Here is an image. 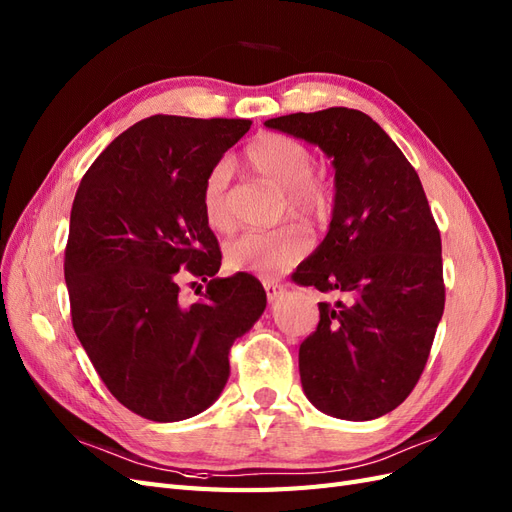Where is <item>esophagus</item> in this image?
Returning a JSON list of instances; mask_svg holds the SVG:
<instances>
[{
	"instance_id": "34e87169",
	"label": "esophagus",
	"mask_w": 512,
	"mask_h": 512,
	"mask_svg": "<svg viewBox=\"0 0 512 512\" xmlns=\"http://www.w3.org/2000/svg\"><path fill=\"white\" fill-rule=\"evenodd\" d=\"M262 286H265V290H267L269 301H275L284 292V286L277 280H273V277H265V280H262Z\"/></svg>"
}]
</instances>
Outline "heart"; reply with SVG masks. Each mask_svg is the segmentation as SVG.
I'll return each mask as SVG.
<instances>
[{
	"instance_id": "heart-1",
	"label": "heart",
	"mask_w": 512,
	"mask_h": 512,
	"mask_svg": "<svg viewBox=\"0 0 512 512\" xmlns=\"http://www.w3.org/2000/svg\"><path fill=\"white\" fill-rule=\"evenodd\" d=\"M245 160L254 173L284 192L286 211L303 222H322L331 213L329 181L314 175V153L301 141L280 132H262L245 147ZM230 164L220 160L203 183V213L215 230H228L235 215L228 200ZM312 247L307 232L297 226L275 230H247L226 245L232 271L271 277L303 260Z\"/></svg>"
}]
</instances>
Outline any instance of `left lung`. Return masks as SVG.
Here are the masks:
<instances>
[{
    "instance_id": "left-lung-1",
    "label": "left lung",
    "mask_w": 512,
    "mask_h": 512,
    "mask_svg": "<svg viewBox=\"0 0 512 512\" xmlns=\"http://www.w3.org/2000/svg\"><path fill=\"white\" fill-rule=\"evenodd\" d=\"M267 128L318 145L335 166L327 237L292 282L344 301L320 303L299 348L307 399L346 421L395 410L421 378L444 312L442 241L416 170L354 108L292 113Z\"/></svg>"
}]
</instances>
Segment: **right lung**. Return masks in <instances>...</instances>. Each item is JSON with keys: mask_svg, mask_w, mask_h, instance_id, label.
<instances>
[{"mask_svg": "<svg viewBox=\"0 0 512 512\" xmlns=\"http://www.w3.org/2000/svg\"><path fill=\"white\" fill-rule=\"evenodd\" d=\"M250 119L153 115L89 166L76 190L64 273L72 327L119 404L156 423L207 410L230 376L228 352L267 307L250 273L215 277L220 243L203 183ZM185 274L208 282L180 299Z\"/></svg>", "mask_w": 512, "mask_h": 512, "instance_id": "right-lung-1", "label": "right lung"}]
</instances>
